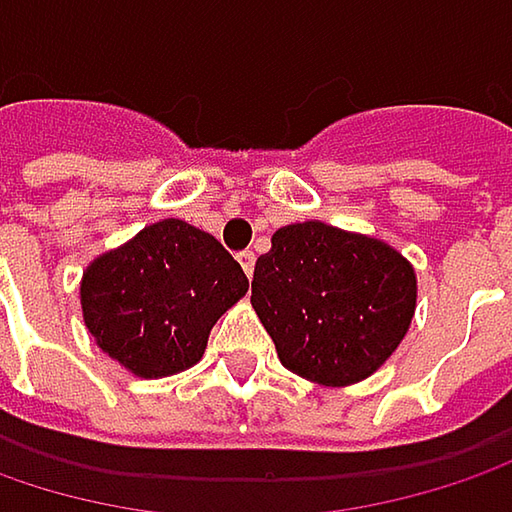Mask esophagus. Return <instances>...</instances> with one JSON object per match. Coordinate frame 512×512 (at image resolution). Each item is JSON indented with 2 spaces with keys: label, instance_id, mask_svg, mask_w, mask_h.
<instances>
[{
  "label": "esophagus",
  "instance_id": "obj_1",
  "mask_svg": "<svg viewBox=\"0 0 512 512\" xmlns=\"http://www.w3.org/2000/svg\"><path fill=\"white\" fill-rule=\"evenodd\" d=\"M237 260H240V266H243V272H246V275H249V278H252V275H255V252H249V249H246V252H240V255H237Z\"/></svg>",
  "mask_w": 512,
  "mask_h": 512
}]
</instances>
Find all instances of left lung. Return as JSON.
Wrapping results in <instances>:
<instances>
[{
    "label": "left lung",
    "instance_id": "obj_1",
    "mask_svg": "<svg viewBox=\"0 0 512 512\" xmlns=\"http://www.w3.org/2000/svg\"><path fill=\"white\" fill-rule=\"evenodd\" d=\"M414 301L406 257L318 220L278 228L255 263L252 307L281 365L321 385L374 374L403 342Z\"/></svg>",
    "mask_w": 512,
    "mask_h": 512
}]
</instances>
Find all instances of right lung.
I'll use <instances>...</instances> for the list:
<instances>
[{"instance_id":"right-lung-1","label":"right lung","mask_w":512,"mask_h":512,"mask_svg":"<svg viewBox=\"0 0 512 512\" xmlns=\"http://www.w3.org/2000/svg\"><path fill=\"white\" fill-rule=\"evenodd\" d=\"M246 289L249 278L220 240L162 220L86 269L80 304L98 347L153 379L196 365L211 327Z\"/></svg>"}]
</instances>
